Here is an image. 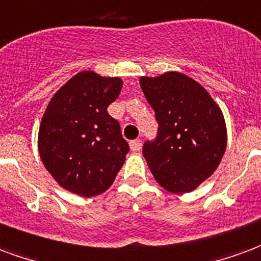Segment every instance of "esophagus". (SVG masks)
Here are the masks:
<instances>
[{
  "label": "esophagus",
  "instance_id": "34e87169",
  "mask_svg": "<svg viewBox=\"0 0 261 261\" xmlns=\"http://www.w3.org/2000/svg\"><path fill=\"white\" fill-rule=\"evenodd\" d=\"M129 146H130V150H132V151H140V149H142V140H139V139L132 140V142L129 143Z\"/></svg>",
  "mask_w": 261,
  "mask_h": 261
}]
</instances>
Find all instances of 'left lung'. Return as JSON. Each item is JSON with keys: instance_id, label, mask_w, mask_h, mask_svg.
<instances>
[{"instance_id": "obj_1", "label": "left lung", "mask_w": 261, "mask_h": 261, "mask_svg": "<svg viewBox=\"0 0 261 261\" xmlns=\"http://www.w3.org/2000/svg\"><path fill=\"white\" fill-rule=\"evenodd\" d=\"M140 87L159 122L157 138L143 146L151 174L171 193L195 191L227 149L221 110L200 83L180 72L143 76Z\"/></svg>"}]
</instances>
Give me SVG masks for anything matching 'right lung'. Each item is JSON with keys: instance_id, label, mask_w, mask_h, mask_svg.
I'll return each instance as SVG.
<instances>
[{"instance_id": "1", "label": "right lung", "mask_w": 261, "mask_h": 261, "mask_svg": "<svg viewBox=\"0 0 261 261\" xmlns=\"http://www.w3.org/2000/svg\"><path fill=\"white\" fill-rule=\"evenodd\" d=\"M122 89L119 77L83 70L55 93L39 130L43 164L61 188L83 197L106 192L129 151L108 106Z\"/></svg>"}]
</instances>
